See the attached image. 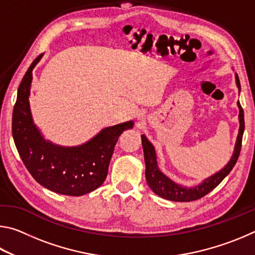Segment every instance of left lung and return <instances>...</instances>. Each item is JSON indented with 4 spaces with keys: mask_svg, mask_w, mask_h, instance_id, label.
<instances>
[{
    "mask_svg": "<svg viewBox=\"0 0 255 255\" xmlns=\"http://www.w3.org/2000/svg\"><path fill=\"white\" fill-rule=\"evenodd\" d=\"M236 77V84L239 86V90L241 91V84L237 74ZM240 109V130L239 136H237L235 149L233 153V156L231 161L226 164V166L222 169L217 173L209 176L208 179L202 181V183L197 185L195 188H185L175 183L171 179L167 178L165 174H163L159 171L156 162V154H155V149L152 143H149L146 136L141 135V144H143L144 149V158H145V176L146 181L149 188L153 190L154 193L157 196L164 198V199L171 200V201H179V202H187V201H193L197 199H200L207 193H209L211 190H214L217 185L225 179V176L233 170V167L237 162V158L240 156L241 147H242V137H243L244 132V111L242 109L240 102H237Z\"/></svg>",
    "mask_w": 255,
    "mask_h": 255,
    "instance_id": "left-lung-1",
    "label": "left lung"
}]
</instances>
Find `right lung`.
<instances>
[{"label": "right lung", "instance_id": "1", "mask_svg": "<svg viewBox=\"0 0 255 255\" xmlns=\"http://www.w3.org/2000/svg\"><path fill=\"white\" fill-rule=\"evenodd\" d=\"M42 55L33 60L19 85L12 116L14 144L29 173L42 187L60 195L83 196L105 182L115 145L133 122L102 129L88 143L74 147L46 140L34 126L29 105L32 70Z\"/></svg>", "mask_w": 255, "mask_h": 255}]
</instances>
